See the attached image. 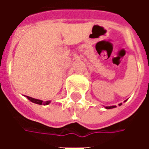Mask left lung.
Listing matches in <instances>:
<instances>
[{"label":"left lung","mask_w":149,"mask_h":149,"mask_svg":"<svg viewBox=\"0 0 149 149\" xmlns=\"http://www.w3.org/2000/svg\"><path fill=\"white\" fill-rule=\"evenodd\" d=\"M119 105H121V104H119ZM115 105H114V106H109V107H105V108H106L107 109H113V108H115Z\"/></svg>","instance_id":"8db88e82"}]
</instances>
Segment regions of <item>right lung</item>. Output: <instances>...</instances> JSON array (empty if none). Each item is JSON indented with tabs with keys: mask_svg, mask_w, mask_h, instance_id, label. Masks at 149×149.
Instances as JSON below:
<instances>
[{
	"mask_svg": "<svg viewBox=\"0 0 149 149\" xmlns=\"http://www.w3.org/2000/svg\"><path fill=\"white\" fill-rule=\"evenodd\" d=\"M26 97H27L28 99L30 100V101H32L33 103L38 104H43V105H46V104H49L50 103V100H48V101H45V102H44L43 100L34 99V98H32V97H28V96H26Z\"/></svg>",
	"mask_w": 149,
	"mask_h": 149,
	"instance_id": "1",
	"label": "right lung"
}]
</instances>
